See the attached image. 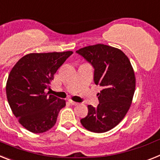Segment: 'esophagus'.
Returning a JSON list of instances; mask_svg holds the SVG:
<instances>
[{
	"instance_id": "obj_1",
	"label": "esophagus",
	"mask_w": 160,
	"mask_h": 160,
	"mask_svg": "<svg viewBox=\"0 0 160 160\" xmlns=\"http://www.w3.org/2000/svg\"><path fill=\"white\" fill-rule=\"evenodd\" d=\"M69 102H70L72 105H77L79 104L78 102H76V101H72V100H69Z\"/></svg>"
}]
</instances>
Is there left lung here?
Here are the masks:
<instances>
[{
    "mask_svg": "<svg viewBox=\"0 0 160 160\" xmlns=\"http://www.w3.org/2000/svg\"><path fill=\"white\" fill-rule=\"evenodd\" d=\"M94 68V83L102 87L97 107L88 105L82 126L94 133H104L120 123L128 112L135 91V76L130 59L121 50L104 45L76 51Z\"/></svg>",
    "mask_w": 160,
    "mask_h": 160,
    "instance_id": "obj_1",
    "label": "left lung"
}]
</instances>
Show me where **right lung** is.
<instances>
[{"label": "right lung", "mask_w": 160, "mask_h": 160, "mask_svg": "<svg viewBox=\"0 0 160 160\" xmlns=\"http://www.w3.org/2000/svg\"><path fill=\"white\" fill-rule=\"evenodd\" d=\"M72 53H30L10 71L6 83L8 102L19 123L29 131L39 134L55 126L66 101L47 90L55 72Z\"/></svg>", "instance_id": "1"}]
</instances>
